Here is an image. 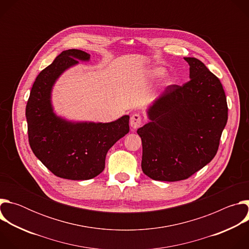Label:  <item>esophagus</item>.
Wrapping results in <instances>:
<instances>
[{"instance_id": "34e87169", "label": "esophagus", "mask_w": 249, "mask_h": 249, "mask_svg": "<svg viewBox=\"0 0 249 249\" xmlns=\"http://www.w3.org/2000/svg\"><path fill=\"white\" fill-rule=\"evenodd\" d=\"M142 121H143L142 116L139 113H134L130 118V126L133 129H138L139 127H141Z\"/></svg>"}]
</instances>
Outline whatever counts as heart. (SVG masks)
<instances>
[{
  "label": "heart",
  "mask_w": 249,
  "mask_h": 249,
  "mask_svg": "<svg viewBox=\"0 0 249 249\" xmlns=\"http://www.w3.org/2000/svg\"><path fill=\"white\" fill-rule=\"evenodd\" d=\"M154 74H155L156 76H161V75L163 74V70L160 69V68H158V69H156V70L154 71Z\"/></svg>",
  "instance_id": "1"
}]
</instances>
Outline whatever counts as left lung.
I'll use <instances>...</instances> for the list:
<instances>
[{
  "label": "left lung",
  "instance_id": "obj_1",
  "mask_svg": "<svg viewBox=\"0 0 249 249\" xmlns=\"http://www.w3.org/2000/svg\"><path fill=\"white\" fill-rule=\"evenodd\" d=\"M190 81L171 85L148 110L150 122L138 129L142 169L154 180L187 179L215 158L228 121L223 86L198 59L187 57Z\"/></svg>",
  "mask_w": 249,
  "mask_h": 249
}]
</instances>
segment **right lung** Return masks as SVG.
<instances>
[{"instance_id": "1", "label": "right lung", "mask_w": 249, "mask_h": 249, "mask_svg": "<svg viewBox=\"0 0 249 249\" xmlns=\"http://www.w3.org/2000/svg\"><path fill=\"white\" fill-rule=\"evenodd\" d=\"M89 54L69 49L56 57L35 79L25 116L33 154L53 174L71 180H88L105 166V157L129 132V115L110 123L69 122L58 117L51 105L54 83L68 68L89 60Z\"/></svg>"}]
</instances>
